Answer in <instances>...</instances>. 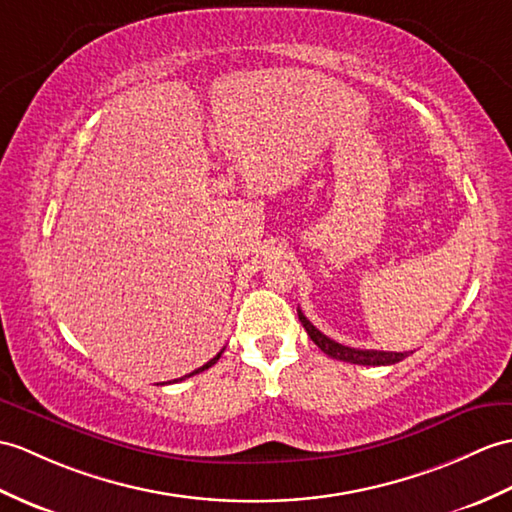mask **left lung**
<instances>
[{
    "instance_id": "1",
    "label": "left lung",
    "mask_w": 512,
    "mask_h": 512,
    "mask_svg": "<svg viewBox=\"0 0 512 512\" xmlns=\"http://www.w3.org/2000/svg\"><path fill=\"white\" fill-rule=\"evenodd\" d=\"M299 320L303 323L307 336L312 338L316 347L327 353L329 358L342 360V362H351V364H362V366H388V364H397L403 358H408V351L395 353V351H373V349H353V347H344V344L327 338L323 331H318L310 320L305 318V314L299 310Z\"/></svg>"
}]
</instances>
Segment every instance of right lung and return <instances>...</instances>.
<instances>
[{
  "label": "right lung",
  "instance_id": "1",
  "mask_svg": "<svg viewBox=\"0 0 512 512\" xmlns=\"http://www.w3.org/2000/svg\"><path fill=\"white\" fill-rule=\"evenodd\" d=\"M222 351H224V349H222ZM222 351H220V353L216 355V358H211V360H209L207 364H202L200 368H196V371H194V373H189V375H185V377H192V375H198V373H202V371H207V368H209V366H213V364H216V362L220 360V355H222ZM185 377H181V379H174V382H183V379H185Z\"/></svg>",
  "mask_w": 512,
  "mask_h": 512
}]
</instances>
